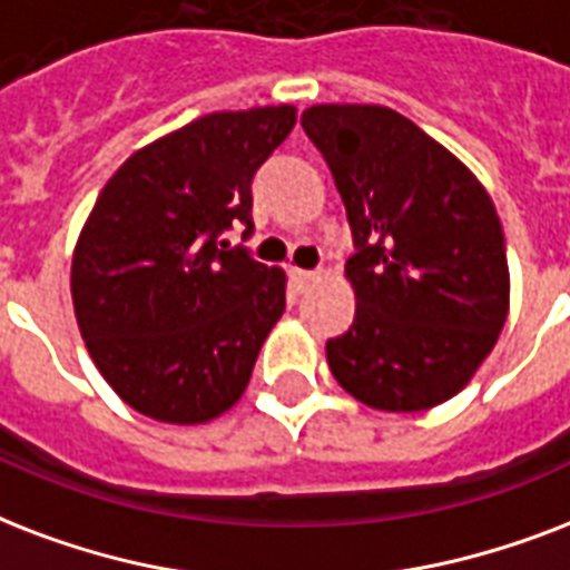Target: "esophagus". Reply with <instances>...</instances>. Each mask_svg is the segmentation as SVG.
<instances>
[{
  "label": "esophagus",
  "mask_w": 570,
  "mask_h": 570,
  "mask_svg": "<svg viewBox=\"0 0 570 570\" xmlns=\"http://www.w3.org/2000/svg\"><path fill=\"white\" fill-rule=\"evenodd\" d=\"M288 276H291V282H294V288H297V291H306L308 285L317 279L315 271H299V267H291Z\"/></svg>",
  "instance_id": "34e87169"
}]
</instances>
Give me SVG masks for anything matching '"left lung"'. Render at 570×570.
<instances>
[{"label":"left lung","instance_id":"left-lung-1","mask_svg":"<svg viewBox=\"0 0 570 570\" xmlns=\"http://www.w3.org/2000/svg\"><path fill=\"white\" fill-rule=\"evenodd\" d=\"M299 125L333 171L354 235V324L330 372L374 410L413 413L464 390L509 315V262L488 189L386 106L321 104Z\"/></svg>","mask_w":570,"mask_h":570}]
</instances>
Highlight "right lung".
<instances>
[{
	"label": "right lung",
	"mask_w": 570,
	"mask_h": 570,
	"mask_svg": "<svg viewBox=\"0 0 570 570\" xmlns=\"http://www.w3.org/2000/svg\"><path fill=\"white\" fill-rule=\"evenodd\" d=\"M294 106L210 112L106 180L73 249L79 333L106 383L157 422H210L244 395L285 312V273L223 235H253V178Z\"/></svg>",
	"instance_id": "right-lung-1"
}]
</instances>
